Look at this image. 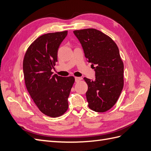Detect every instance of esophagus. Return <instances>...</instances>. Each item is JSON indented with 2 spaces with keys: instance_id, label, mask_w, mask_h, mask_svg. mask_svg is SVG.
Segmentation results:
<instances>
[{
  "instance_id": "34e87169",
  "label": "esophagus",
  "mask_w": 151,
  "mask_h": 151,
  "mask_svg": "<svg viewBox=\"0 0 151 151\" xmlns=\"http://www.w3.org/2000/svg\"><path fill=\"white\" fill-rule=\"evenodd\" d=\"M81 78H78V77H76V78H75V81L76 82V83H78V82H79V81H80L81 80Z\"/></svg>"
}]
</instances>
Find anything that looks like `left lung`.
Wrapping results in <instances>:
<instances>
[{
  "mask_svg": "<svg viewBox=\"0 0 151 151\" xmlns=\"http://www.w3.org/2000/svg\"><path fill=\"white\" fill-rule=\"evenodd\" d=\"M73 33L95 72L94 81L84 78L88 86V107L96 112L107 111L115 104L124 86V63L119 48L109 36L95 29Z\"/></svg>",
  "mask_w": 151,
  "mask_h": 151,
  "instance_id": "8db88e82",
  "label": "left lung"
}]
</instances>
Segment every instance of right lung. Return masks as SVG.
<instances>
[{"mask_svg":"<svg viewBox=\"0 0 151 151\" xmlns=\"http://www.w3.org/2000/svg\"><path fill=\"white\" fill-rule=\"evenodd\" d=\"M68 31L40 36L29 47L24 56L23 71L25 86L40 111L50 117L64 114L74 83L73 76L53 75L51 70L58 61V50Z\"/></svg>","mask_w":151,"mask_h":151,"instance_id":"right-lung-1","label":"right lung"}]
</instances>
